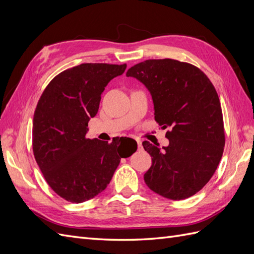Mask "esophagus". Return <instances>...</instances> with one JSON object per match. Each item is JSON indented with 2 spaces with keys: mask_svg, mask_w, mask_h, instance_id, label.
<instances>
[{
  "mask_svg": "<svg viewBox=\"0 0 254 254\" xmlns=\"http://www.w3.org/2000/svg\"><path fill=\"white\" fill-rule=\"evenodd\" d=\"M136 143H137V147L141 148V147H142V142H141V140H136Z\"/></svg>",
  "mask_w": 254,
  "mask_h": 254,
  "instance_id": "obj_1",
  "label": "esophagus"
}]
</instances>
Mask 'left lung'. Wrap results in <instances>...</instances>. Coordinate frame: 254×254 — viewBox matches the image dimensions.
Instances as JSON below:
<instances>
[{
	"label": "left lung",
	"instance_id": "1",
	"mask_svg": "<svg viewBox=\"0 0 254 254\" xmlns=\"http://www.w3.org/2000/svg\"><path fill=\"white\" fill-rule=\"evenodd\" d=\"M126 75L145 84L155 106V120L170 145L161 150L148 141L143 147L152 164L144 180L155 193L181 200L198 193L210 181L225 147L219 97L197 66L175 59H149Z\"/></svg>",
	"mask_w": 254,
	"mask_h": 254
}]
</instances>
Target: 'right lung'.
<instances>
[{
	"mask_svg": "<svg viewBox=\"0 0 254 254\" xmlns=\"http://www.w3.org/2000/svg\"><path fill=\"white\" fill-rule=\"evenodd\" d=\"M127 64H82L59 73L37 104L33 151L45 181L64 200L80 203L107 188L122 158L131 156L136 142L113 137L111 143L88 139L108 82Z\"/></svg>",
	"mask_w": 254,
	"mask_h": 254,
	"instance_id": "right-lung-1",
	"label": "right lung"
}]
</instances>
